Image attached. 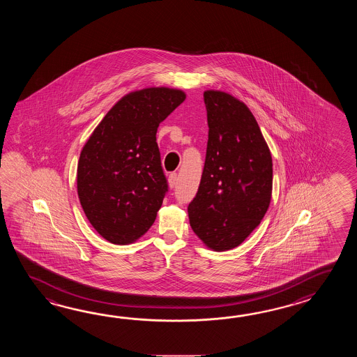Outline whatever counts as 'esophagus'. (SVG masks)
<instances>
[{
  "mask_svg": "<svg viewBox=\"0 0 357 357\" xmlns=\"http://www.w3.org/2000/svg\"><path fill=\"white\" fill-rule=\"evenodd\" d=\"M168 185L171 189H174L176 185H177V174H171L168 176Z\"/></svg>",
  "mask_w": 357,
  "mask_h": 357,
  "instance_id": "esophagus-1",
  "label": "esophagus"
}]
</instances>
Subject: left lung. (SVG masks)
<instances>
[{
    "label": "left lung",
    "mask_w": 357,
    "mask_h": 357,
    "mask_svg": "<svg viewBox=\"0 0 357 357\" xmlns=\"http://www.w3.org/2000/svg\"><path fill=\"white\" fill-rule=\"evenodd\" d=\"M208 144L190 226L215 251L234 249L258 227L272 197V155L250 109L235 97L204 91Z\"/></svg>",
    "instance_id": "1"
}]
</instances>
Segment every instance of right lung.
<instances>
[{
  "instance_id": "obj_1",
  "label": "right lung",
  "mask_w": 357,
  "mask_h": 357,
  "mask_svg": "<svg viewBox=\"0 0 357 357\" xmlns=\"http://www.w3.org/2000/svg\"><path fill=\"white\" fill-rule=\"evenodd\" d=\"M185 93L148 88L114 105L77 163V195L86 218L109 243H132L151 228L168 191L157 129Z\"/></svg>"
}]
</instances>
